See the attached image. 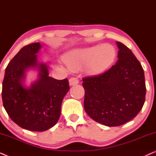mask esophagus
Instances as JSON below:
<instances>
[{
    "label": "esophagus",
    "mask_w": 156,
    "mask_h": 156,
    "mask_svg": "<svg viewBox=\"0 0 156 156\" xmlns=\"http://www.w3.org/2000/svg\"><path fill=\"white\" fill-rule=\"evenodd\" d=\"M69 83L70 86H73V85H76L79 84V80L76 77H72L69 79Z\"/></svg>",
    "instance_id": "34e87169"
}]
</instances>
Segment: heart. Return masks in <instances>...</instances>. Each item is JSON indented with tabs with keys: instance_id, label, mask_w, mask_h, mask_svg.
<instances>
[{
	"instance_id": "heart-1",
	"label": "heart",
	"mask_w": 156,
	"mask_h": 156,
	"mask_svg": "<svg viewBox=\"0 0 156 156\" xmlns=\"http://www.w3.org/2000/svg\"><path fill=\"white\" fill-rule=\"evenodd\" d=\"M116 56L114 47L110 44H104L75 49L66 54L64 59L71 70L76 71L84 66L87 74L97 75L112 65Z\"/></svg>"
}]
</instances>
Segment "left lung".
<instances>
[{
  "mask_svg": "<svg viewBox=\"0 0 156 156\" xmlns=\"http://www.w3.org/2000/svg\"><path fill=\"white\" fill-rule=\"evenodd\" d=\"M116 44L118 62L103 74L82 79L85 112L107 126H119L133 119L146 98L141 65L129 48L120 42Z\"/></svg>",
  "mask_w": 156,
  "mask_h": 156,
  "instance_id": "obj_1",
  "label": "left lung"
}]
</instances>
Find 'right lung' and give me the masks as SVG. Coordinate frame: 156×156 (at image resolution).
I'll return each instance as SVG.
<instances>
[{"instance_id":"add662e5","label":"right lung","mask_w":156,"mask_h":156,"mask_svg":"<svg viewBox=\"0 0 156 156\" xmlns=\"http://www.w3.org/2000/svg\"><path fill=\"white\" fill-rule=\"evenodd\" d=\"M40 42L23 47L5 69L2 99L10 118L23 129L44 131L56 124L61 114L62 100L69 89L67 79L57 80L49 76L48 66L38 62ZM30 68L39 71L38 79L30 87L23 82Z\"/></svg>"}]
</instances>
